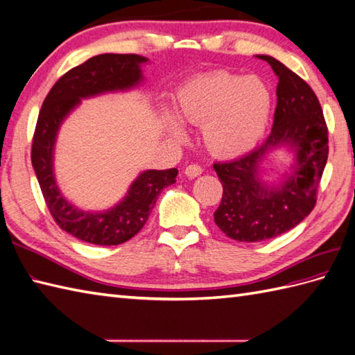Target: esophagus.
Wrapping results in <instances>:
<instances>
[{
	"mask_svg": "<svg viewBox=\"0 0 355 355\" xmlns=\"http://www.w3.org/2000/svg\"><path fill=\"white\" fill-rule=\"evenodd\" d=\"M184 174L189 178H196L202 174V168L200 166V164H195V163L189 164V166H186V169H184Z\"/></svg>",
	"mask_w": 355,
	"mask_h": 355,
	"instance_id": "34e87169",
	"label": "esophagus"
}]
</instances>
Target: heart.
<instances>
[{"label": "heart", "instance_id": "1", "mask_svg": "<svg viewBox=\"0 0 355 355\" xmlns=\"http://www.w3.org/2000/svg\"><path fill=\"white\" fill-rule=\"evenodd\" d=\"M272 113L269 86L259 77L216 71L196 77L178 89L175 114L180 122L202 125L207 151L219 159H234L254 150L265 135ZM168 133L184 139L171 116L163 118Z\"/></svg>", "mask_w": 355, "mask_h": 355}]
</instances>
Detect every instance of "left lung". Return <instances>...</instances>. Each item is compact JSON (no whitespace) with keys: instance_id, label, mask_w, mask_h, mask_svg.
Returning <instances> with one entry per match:
<instances>
[{"instance_id":"obj_1","label":"left lung","mask_w":355,"mask_h":355,"mask_svg":"<svg viewBox=\"0 0 355 355\" xmlns=\"http://www.w3.org/2000/svg\"><path fill=\"white\" fill-rule=\"evenodd\" d=\"M257 57L266 60L278 77L270 135L242 157L213 164L224 187L215 222L220 232L239 242L277 237L309 216L328 159V128L313 89L274 57ZM279 146L294 151L295 164L282 184L266 185L259 164Z\"/></svg>"}]
</instances>
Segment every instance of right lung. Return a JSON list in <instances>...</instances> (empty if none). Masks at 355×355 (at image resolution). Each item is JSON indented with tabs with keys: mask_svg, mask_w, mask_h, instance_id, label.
<instances>
[{
	"mask_svg": "<svg viewBox=\"0 0 355 355\" xmlns=\"http://www.w3.org/2000/svg\"><path fill=\"white\" fill-rule=\"evenodd\" d=\"M146 62V57L137 54L95 55L57 80L39 112L31 145V164L55 224L83 242L110 246L130 241L150 218L163 187L175 183V168L145 171L133 181L119 204L100 213L73 207L55 184L53 155L63 119L81 103V98L137 86L144 78L140 64Z\"/></svg>",
	"mask_w": 355,
	"mask_h": 355,
	"instance_id": "obj_1",
	"label": "right lung"
}]
</instances>
